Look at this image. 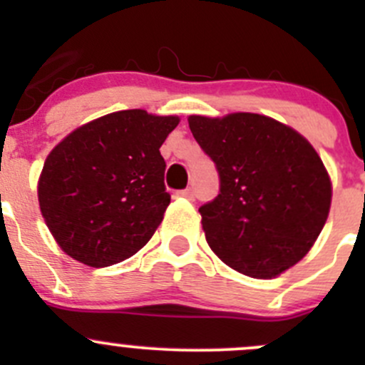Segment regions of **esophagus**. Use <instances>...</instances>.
<instances>
[{
  "label": "esophagus",
  "mask_w": 365,
  "mask_h": 365,
  "mask_svg": "<svg viewBox=\"0 0 365 365\" xmlns=\"http://www.w3.org/2000/svg\"><path fill=\"white\" fill-rule=\"evenodd\" d=\"M180 196L187 197V200H194V189L192 187H187V189L180 190Z\"/></svg>",
  "instance_id": "obj_1"
}]
</instances>
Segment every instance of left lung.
<instances>
[{"mask_svg":"<svg viewBox=\"0 0 365 365\" xmlns=\"http://www.w3.org/2000/svg\"><path fill=\"white\" fill-rule=\"evenodd\" d=\"M219 173V194L200 208L206 242L226 264L272 279L298 263L327 222L329 173L298 132L268 116H190Z\"/></svg>","mask_w":365,"mask_h":365,"instance_id":"1","label":"left lung"}]
</instances>
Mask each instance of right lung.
I'll use <instances>...</instances> for the list:
<instances>
[{"label": "right lung", "mask_w": 365, "mask_h": 365, "mask_svg": "<svg viewBox=\"0 0 365 365\" xmlns=\"http://www.w3.org/2000/svg\"><path fill=\"white\" fill-rule=\"evenodd\" d=\"M178 121L143 109L111 113L73 130L49 153L38 203L68 256L101 268L145 247L171 201L160 146Z\"/></svg>", "instance_id": "1"}]
</instances>
